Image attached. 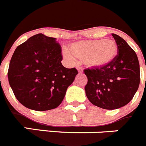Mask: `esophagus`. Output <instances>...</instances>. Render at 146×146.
<instances>
[{"instance_id":"esophagus-1","label":"esophagus","mask_w":146,"mask_h":146,"mask_svg":"<svg viewBox=\"0 0 146 146\" xmlns=\"http://www.w3.org/2000/svg\"><path fill=\"white\" fill-rule=\"evenodd\" d=\"M77 70H78V73H82V72H83V69L81 68H79V67L78 68Z\"/></svg>"}]
</instances>
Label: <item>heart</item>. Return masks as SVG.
Here are the masks:
<instances>
[{"instance_id": "heart-1", "label": "heart", "mask_w": 146, "mask_h": 146, "mask_svg": "<svg viewBox=\"0 0 146 146\" xmlns=\"http://www.w3.org/2000/svg\"><path fill=\"white\" fill-rule=\"evenodd\" d=\"M70 50H65L63 55L68 60L73 61L74 55L84 60L92 68H102L111 64L118 53L117 44L114 40H83L73 43Z\"/></svg>"}]
</instances>
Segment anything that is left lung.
I'll use <instances>...</instances> for the list:
<instances>
[{"label": "left lung", "instance_id": "obj_1", "mask_svg": "<svg viewBox=\"0 0 146 146\" xmlns=\"http://www.w3.org/2000/svg\"><path fill=\"white\" fill-rule=\"evenodd\" d=\"M118 47L114 60L102 68L84 70L88 78L86 94L94 105L116 110L127 104L140 84V65L137 54L122 37L112 34Z\"/></svg>", "mask_w": 146, "mask_h": 146}]
</instances>
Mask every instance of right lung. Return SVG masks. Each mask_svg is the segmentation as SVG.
Returning <instances> with one entry per match:
<instances>
[{"label": "right lung", "instance_id": "right-lung-1", "mask_svg": "<svg viewBox=\"0 0 146 146\" xmlns=\"http://www.w3.org/2000/svg\"><path fill=\"white\" fill-rule=\"evenodd\" d=\"M61 47L56 38L37 34L18 46L9 64L8 78L15 96L35 111L58 107L78 71L61 63Z\"/></svg>", "mask_w": 146, "mask_h": 146}]
</instances>
